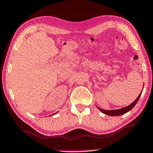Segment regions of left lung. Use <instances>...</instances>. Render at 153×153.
Masks as SVG:
<instances>
[{
    "label": "left lung",
    "mask_w": 153,
    "mask_h": 153,
    "mask_svg": "<svg viewBox=\"0 0 153 153\" xmlns=\"http://www.w3.org/2000/svg\"><path fill=\"white\" fill-rule=\"evenodd\" d=\"M142 92L140 94H139L138 97L136 98V99L134 100V101L131 103V105H129V106H127L126 107H123V108H121L120 109H116V110H105V109H102V108H100L99 107H98V109H99L100 111H102L103 113L106 114V115H110V116H119V115H123V114L126 113L127 112H128L130 110H131V108H133V107L134 106L136 105V104L137 103V102L138 101L140 97L141 94H142Z\"/></svg>",
    "instance_id": "1"
}]
</instances>
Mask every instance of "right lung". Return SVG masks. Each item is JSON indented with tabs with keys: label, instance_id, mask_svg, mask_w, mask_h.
I'll return each instance as SVG.
<instances>
[{
	"label": "right lung",
	"instance_id": "1",
	"mask_svg": "<svg viewBox=\"0 0 153 153\" xmlns=\"http://www.w3.org/2000/svg\"><path fill=\"white\" fill-rule=\"evenodd\" d=\"M54 114H55V113H54Z\"/></svg>",
	"mask_w": 153,
	"mask_h": 153
}]
</instances>
